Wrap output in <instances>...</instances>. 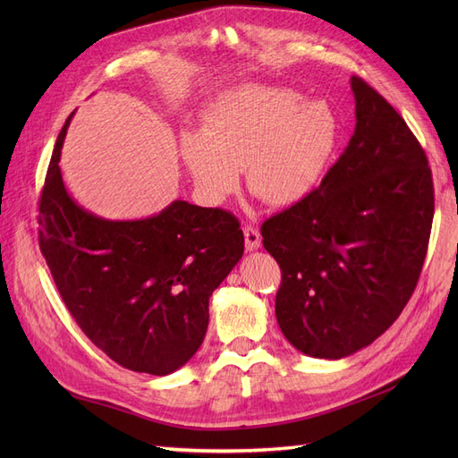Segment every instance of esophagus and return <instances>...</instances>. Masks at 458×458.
<instances>
[{
  "mask_svg": "<svg viewBox=\"0 0 458 458\" xmlns=\"http://www.w3.org/2000/svg\"><path fill=\"white\" fill-rule=\"evenodd\" d=\"M244 244H246V250L252 252V250H258L259 244H261V234L256 227L252 225H244Z\"/></svg>",
  "mask_w": 458,
  "mask_h": 458,
  "instance_id": "obj_1",
  "label": "esophagus"
}]
</instances>
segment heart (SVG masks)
Masks as SVG:
<instances>
[{"label": "heart", "instance_id": "heart-1", "mask_svg": "<svg viewBox=\"0 0 458 458\" xmlns=\"http://www.w3.org/2000/svg\"><path fill=\"white\" fill-rule=\"evenodd\" d=\"M340 116L328 101L290 88L242 84L208 106L202 131H183L182 160L200 195L219 202L239 183L275 208L310 197L340 143Z\"/></svg>", "mask_w": 458, "mask_h": 458}]
</instances>
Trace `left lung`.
<instances>
[{
  "label": "left lung",
  "mask_w": 458,
  "mask_h": 458,
  "mask_svg": "<svg viewBox=\"0 0 458 458\" xmlns=\"http://www.w3.org/2000/svg\"><path fill=\"white\" fill-rule=\"evenodd\" d=\"M355 131L310 197L261 225L283 281L275 315L301 353L342 359L372 344L407 306L434 219L426 152L405 120L352 76Z\"/></svg>",
  "instance_id": "left-lung-1"
}]
</instances>
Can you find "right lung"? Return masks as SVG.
Here are the masks:
<instances>
[{"label": "right lung", "mask_w": 458, "mask_h": 458, "mask_svg": "<svg viewBox=\"0 0 458 458\" xmlns=\"http://www.w3.org/2000/svg\"><path fill=\"white\" fill-rule=\"evenodd\" d=\"M72 114L41 189L39 250L64 306L97 348L123 369L164 377L200 348L208 301L242 258L244 234L231 212L185 200L131 221L84 210L59 168Z\"/></svg>", "instance_id": "obj_1"}]
</instances>
